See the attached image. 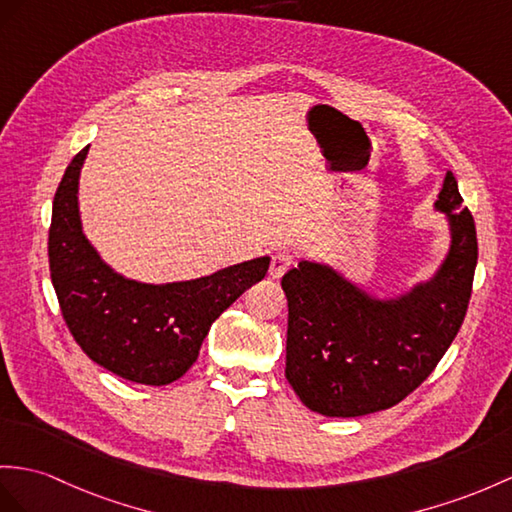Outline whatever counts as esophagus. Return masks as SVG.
I'll return each mask as SVG.
<instances>
[{"instance_id": "34e87169", "label": "esophagus", "mask_w": 512, "mask_h": 512, "mask_svg": "<svg viewBox=\"0 0 512 512\" xmlns=\"http://www.w3.org/2000/svg\"><path fill=\"white\" fill-rule=\"evenodd\" d=\"M293 260H295V258H293V254H291V252H286V249H280V252L273 254V258H271V267H269L271 278H282L284 273L291 269Z\"/></svg>"}]
</instances>
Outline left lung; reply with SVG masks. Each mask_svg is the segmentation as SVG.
I'll return each mask as SVG.
<instances>
[{"mask_svg":"<svg viewBox=\"0 0 512 512\" xmlns=\"http://www.w3.org/2000/svg\"><path fill=\"white\" fill-rule=\"evenodd\" d=\"M434 206L450 221V254L430 282L402 297L373 299L341 273L308 260L284 273L286 380L315 413L360 417L400 404L439 365L463 326L478 239L452 171Z\"/></svg>","mask_w":512,"mask_h":512,"instance_id":"1","label":"left lung"}]
</instances>
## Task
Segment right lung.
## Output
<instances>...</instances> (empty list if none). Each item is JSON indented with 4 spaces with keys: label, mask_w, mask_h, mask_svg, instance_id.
<instances>
[{
    "label": "right lung",
    "mask_w": 512,
    "mask_h": 512,
    "mask_svg": "<svg viewBox=\"0 0 512 512\" xmlns=\"http://www.w3.org/2000/svg\"><path fill=\"white\" fill-rule=\"evenodd\" d=\"M89 147L62 176L49 226V273L73 339L97 365L130 382L162 386L197 360L213 321L265 278L269 256L171 284H141L112 271L82 234L78 178Z\"/></svg>",
    "instance_id": "right-lung-1"
}]
</instances>
